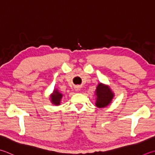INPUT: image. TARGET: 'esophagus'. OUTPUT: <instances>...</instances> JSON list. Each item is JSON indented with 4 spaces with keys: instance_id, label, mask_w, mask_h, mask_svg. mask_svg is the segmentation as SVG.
Listing matches in <instances>:
<instances>
[{
    "instance_id": "esophagus-1",
    "label": "esophagus",
    "mask_w": 155,
    "mask_h": 155,
    "mask_svg": "<svg viewBox=\"0 0 155 155\" xmlns=\"http://www.w3.org/2000/svg\"><path fill=\"white\" fill-rule=\"evenodd\" d=\"M80 89H81V88H80L79 86H77V87L75 88V90L77 91H80Z\"/></svg>"
}]
</instances>
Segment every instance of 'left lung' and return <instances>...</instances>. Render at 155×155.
Instances as JSON below:
<instances>
[{
	"instance_id": "left-lung-1",
	"label": "left lung",
	"mask_w": 155,
	"mask_h": 155,
	"mask_svg": "<svg viewBox=\"0 0 155 155\" xmlns=\"http://www.w3.org/2000/svg\"><path fill=\"white\" fill-rule=\"evenodd\" d=\"M95 105L98 108H105L110 105L114 97V93L107 84L99 83L96 87Z\"/></svg>"
}]
</instances>
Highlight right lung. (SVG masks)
<instances>
[{
    "label": "right lung",
    "instance_id": "add662e5",
    "mask_svg": "<svg viewBox=\"0 0 155 155\" xmlns=\"http://www.w3.org/2000/svg\"><path fill=\"white\" fill-rule=\"evenodd\" d=\"M62 94L59 92L58 89H54L52 93L50 95V101L51 104L55 105H60L62 99Z\"/></svg>",
    "mask_w": 155,
    "mask_h": 155
}]
</instances>
